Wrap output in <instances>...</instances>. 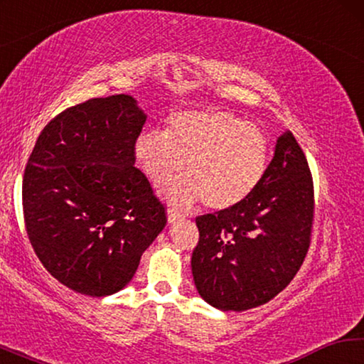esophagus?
Masks as SVG:
<instances>
[{"mask_svg":"<svg viewBox=\"0 0 364 364\" xmlns=\"http://www.w3.org/2000/svg\"><path fill=\"white\" fill-rule=\"evenodd\" d=\"M167 217H168V223L170 225H175V223H178V221L183 220V215L178 213L176 210H173V208H171V210H168Z\"/></svg>","mask_w":364,"mask_h":364,"instance_id":"34e87169","label":"esophagus"}]
</instances>
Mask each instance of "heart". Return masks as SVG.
<instances>
[{
    "label": "heart",
    "instance_id": "1",
    "mask_svg": "<svg viewBox=\"0 0 364 364\" xmlns=\"http://www.w3.org/2000/svg\"><path fill=\"white\" fill-rule=\"evenodd\" d=\"M134 157L170 204L186 208L202 200L208 210H226L247 199L267 170L264 132L226 110H184L170 117L167 132L146 130L134 139Z\"/></svg>",
    "mask_w": 364,
    "mask_h": 364
}]
</instances>
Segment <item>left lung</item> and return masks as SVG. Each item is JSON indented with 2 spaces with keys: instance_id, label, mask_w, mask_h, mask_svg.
Wrapping results in <instances>:
<instances>
[{
  "instance_id": "left-lung-1",
  "label": "left lung",
  "mask_w": 364,
  "mask_h": 364,
  "mask_svg": "<svg viewBox=\"0 0 364 364\" xmlns=\"http://www.w3.org/2000/svg\"><path fill=\"white\" fill-rule=\"evenodd\" d=\"M313 212L306 157L284 132L247 199L196 218L200 237L191 268L200 297L221 311H244L276 297L304 263Z\"/></svg>"
}]
</instances>
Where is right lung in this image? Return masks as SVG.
<instances>
[{
    "label": "right lung",
    "instance_id": "1",
    "mask_svg": "<svg viewBox=\"0 0 364 364\" xmlns=\"http://www.w3.org/2000/svg\"><path fill=\"white\" fill-rule=\"evenodd\" d=\"M147 115L130 95L65 109L36 139L22 204L36 257L60 284L91 297L122 291L167 225L165 208L134 167Z\"/></svg>",
    "mask_w": 364,
    "mask_h": 364
}]
</instances>
